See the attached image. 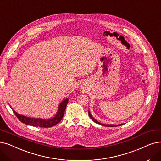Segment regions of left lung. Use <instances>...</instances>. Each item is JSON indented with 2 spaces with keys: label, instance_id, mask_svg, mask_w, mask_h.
<instances>
[{
  "label": "left lung",
  "instance_id": "1",
  "mask_svg": "<svg viewBox=\"0 0 161 161\" xmlns=\"http://www.w3.org/2000/svg\"><path fill=\"white\" fill-rule=\"evenodd\" d=\"M88 114H89V116H90V119H91L94 122H96V123H97V124H99V125H102V126H107V127H114V126H121V125H123V124H120V125H104V124H102V123H100V122H99L97 120H96L92 116V114H91L90 111H88Z\"/></svg>",
  "mask_w": 161,
  "mask_h": 161
}]
</instances>
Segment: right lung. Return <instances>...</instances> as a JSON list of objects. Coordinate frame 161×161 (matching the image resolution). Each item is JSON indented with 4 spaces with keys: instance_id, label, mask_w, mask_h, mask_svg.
<instances>
[{
    "instance_id": "add662e5",
    "label": "right lung",
    "mask_w": 161,
    "mask_h": 161,
    "mask_svg": "<svg viewBox=\"0 0 161 161\" xmlns=\"http://www.w3.org/2000/svg\"><path fill=\"white\" fill-rule=\"evenodd\" d=\"M69 99L66 98L64 99V100L61 102L58 106V111L56 114L53 117L48 119H44L40 118H31L28 117L22 114H18L17 112L15 111L12 108V109L18 119L23 123H24L27 125H31L33 126L36 127H41V128H49L52 127L56 124H58L60 120L62 119L64 114L65 113V110L66 108V106L67 105Z\"/></svg>"
}]
</instances>
